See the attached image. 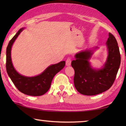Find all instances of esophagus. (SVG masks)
Masks as SVG:
<instances>
[{"mask_svg":"<svg viewBox=\"0 0 126 126\" xmlns=\"http://www.w3.org/2000/svg\"><path fill=\"white\" fill-rule=\"evenodd\" d=\"M71 62H72L71 58H70V57H69V58H68L67 60H66V63H65L66 65H67V66H69V65H71Z\"/></svg>","mask_w":126,"mask_h":126,"instance_id":"obj_1","label":"esophagus"}]
</instances>
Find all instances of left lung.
I'll use <instances>...</instances> for the list:
<instances>
[{"label":"left lung","mask_w":126,"mask_h":126,"mask_svg":"<svg viewBox=\"0 0 126 126\" xmlns=\"http://www.w3.org/2000/svg\"><path fill=\"white\" fill-rule=\"evenodd\" d=\"M106 44L108 55L102 69L97 70L91 67L89 60L93 53L92 50L77 53L76 59L72 61L74 86L82 94H98L109 89L113 84L121 64V55L116 39L110 33Z\"/></svg>","instance_id":"1"}]
</instances>
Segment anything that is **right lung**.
Returning <instances> with one entry per match:
<instances>
[{
	"label": "right lung",
	"mask_w": 126,
	"mask_h": 126,
	"mask_svg": "<svg viewBox=\"0 0 126 126\" xmlns=\"http://www.w3.org/2000/svg\"><path fill=\"white\" fill-rule=\"evenodd\" d=\"M23 30H19L10 40L7 48L6 69L13 83L16 88L25 94L32 96L43 95L50 88L53 77L65 66V61H62L48 67L42 73L33 77H28L19 74L13 65L11 59V49L15 40Z\"/></svg>",
	"instance_id": "add662e5"
}]
</instances>
